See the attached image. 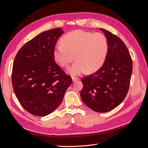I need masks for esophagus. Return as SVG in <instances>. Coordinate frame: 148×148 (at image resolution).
<instances>
[{"mask_svg": "<svg viewBox=\"0 0 148 148\" xmlns=\"http://www.w3.org/2000/svg\"><path fill=\"white\" fill-rule=\"evenodd\" d=\"M78 79H79L77 77H72V81H73V82H77Z\"/></svg>", "mask_w": 148, "mask_h": 148, "instance_id": "34e87169", "label": "esophagus"}]
</instances>
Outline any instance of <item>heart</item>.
I'll list each match as a JSON object with an SVG mask.
<instances>
[{
  "instance_id": "1",
  "label": "heart",
  "mask_w": 148,
  "mask_h": 148,
  "mask_svg": "<svg viewBox=\"0 0 148 148\" xmlns=\"http://www.w3.org/2000/svg\"><path fill=\"white\" fill-rule=\"evenodd\" d=\"M53 50V57L62 66L68 67L75 59L68 71L72 75H81L87 71L95 72L106 59L108 41L106 36L83 30H75L66 34Z\"/></svg>"
}]
</instances>
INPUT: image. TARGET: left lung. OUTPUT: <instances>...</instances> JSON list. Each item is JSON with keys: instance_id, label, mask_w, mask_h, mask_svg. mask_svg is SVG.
I'll return each mask as SVG.
<instances>
[{"instance_id": "obj_1", "label": "left lung", "mask_w": 148, "mask_h": 148, "mask_svg": "<svg viewBox=\"0 0 148 148\" xmlns=\"http://www.w3.org/2000/svg\"><path fill=\"white\" fill-rule=\"evenodd\" d=\"M108 41V52L101 68L82 79L80 96L88 107L97 112H107L117 107L126 97L133 64L127 46L119 38L103 28Z\"/></svg>"}]
</instances>
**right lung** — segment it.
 <instances>
[{"mask_svg": "<svg viewBox=\"0 0 148 148\" xmlns=\"http://www.w3.org/2000/svg\"><path fill=\"white\" fill-rule=\"evenodd\" d=\"M64 32L60 28L44 31L26 42L15 58L13 91L22 107L34 115L44 117L55 110L72 83L53 57L56 43Z\"/></svg>", "mask_w": 148, "mask_h": 148, "instance_id": "obj_1", "label": "right lung"}]
</instances>
